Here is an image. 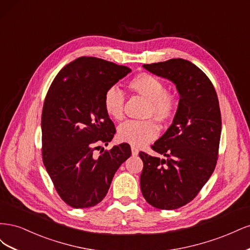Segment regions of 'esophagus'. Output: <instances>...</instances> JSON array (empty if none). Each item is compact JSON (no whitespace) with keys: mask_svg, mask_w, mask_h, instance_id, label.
<instances>
[{"mask_svg":"<svg viewBox=\"0 0 250 250\" xmlns=\"http://www.w3.org/2000/svg\"><path fill=\"white\" fill-rule=\"evenodd\" d=\"M131 152H132V155H138L139 154V149L135 148L134 146L131 147Z\"/></svg>","mask_w":250,"mask_h":250,"instance_id":"1","label":"esophagus"}]
</instances>
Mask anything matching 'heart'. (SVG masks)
Segmentation results:
<instances>
[{
	"mask_svg": "<svg viewBox=\"0 0 250 250\" xmlns=\"http://www.w3.org/2000/svg\"><path fill=\"white\" fill-rule=\"evenodd\" d=\"M131 93L147 100L144 111L145 121H126L119 126L118 138L133 146H143L153 141L160 132L156 124L168 125L176 115L178 101L175 95L166 89L165 83L149 73L135 75L127 83ZM125 97L117 87H109L103 97V106L107 115L116 121L124 118Z\"/></svg>",
	"mask_w": 250,
	"mask_h": 250,
	"instance_id": "heart-1",
	"label": "heart"
}]
</instances>
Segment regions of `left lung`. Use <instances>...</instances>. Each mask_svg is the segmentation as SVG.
<instances>
[{"label":"left lung","mask_w":250,"mask_h":250,"mask_svg":"<svg viewBox=\"0 0 250 250\" xmlns=\"http://www.w3.org/2000/svg\"><path fill=\"white\" fill-rule=\"evenodd\" d=\"M176 84L180 95L173 123L151 149L167 160L139 153L141 190L151 206L176 209L191 202L213 174L221 137V112L213 83L183 58L143 65Z\"/></svg>","instance_id":"8db88e82"}]
</instances>
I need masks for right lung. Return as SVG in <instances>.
I'll return each mask as SVG.
<instances>
[{"label": "right lung", "mask_w": 250, "mask_h": 250, "mask_svg": "<svg viewBox=\"0 0 250 250\" xmlns=\"http://www.w3.org/2000/svg\"><path fill=\"white\" fill-rule=\"evenodd\" d=\"M131 70L101 58L73 60L53 80L42 113V162L59 197L87 208L106 196L113 175L131 155L129 144L110 150L116 127L103 106L106 90Z\"/></svg>", "instance_id": "obj_1"}]
</instances>
